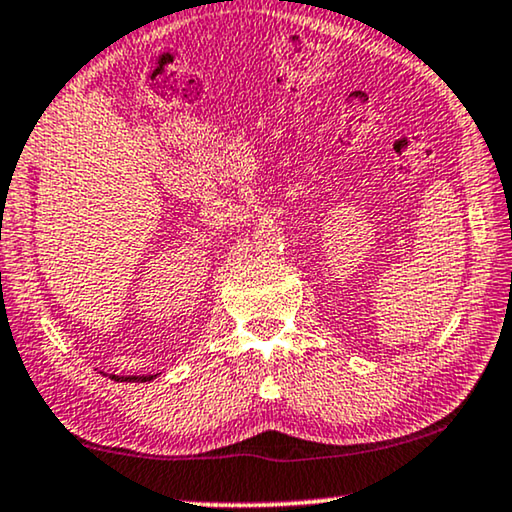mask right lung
I'll return each mask as SVG.
<instances>
[{
  "label": "right lung",
  "instance_id": "right-lung-1",
  "mask_svg": "<svg viewBox=\"0 0 512 512\" xmlns=\"http://www.w3.org/2000/svg\"><path fill=\"white\" fill-rule=\"evenodd\" d=\"M156 377V374H142V377H119V374H112L114 381H138V384H145V381H152Z\"/></svg>",
  "mask_w": 512,
  "mask_h": 512
}]
</instances>
